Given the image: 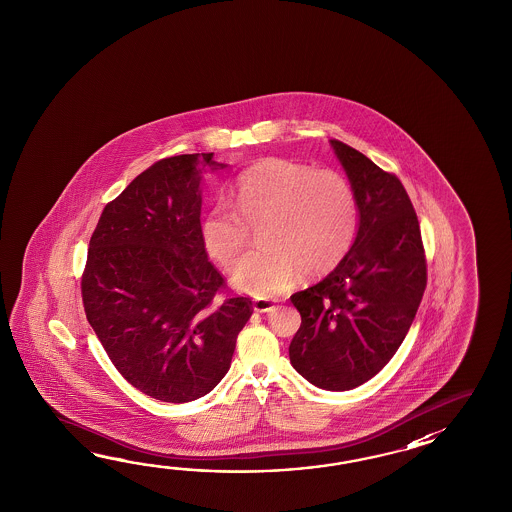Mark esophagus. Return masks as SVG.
Masks as SVG:
<instances>
[{"mask_svg": "<svg viewBox=\"0 0 512 512\" xmlns=\"http://www.w3.org/2000/svg\"><path fill=\"white\" fill-rule=\"evenodd\" d=\"M252 307H254L256 313H271V311L276 309V304L271 302V300H267V298H254L252 300Z\"/></svg>", "mask_w": 512, "mask_h": 512, "instance_id": "1", "label": "esophagus"}]
</instances>
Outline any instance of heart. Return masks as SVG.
I'll return each instance as SVG.
<instances>
[{
    "instance_id": "obj_1",
    "label": "heart",
    "mask_w": 512,
    "mask_h": 512,
    "mask_svg": "<svg viewBox=\"0 0 512 512\" xmlns=\"http://www.w3.org/2000/svg\"><path fill=\"white\" fill-rule=\"evenodd\" d=\"M234 208L214 205L201 219V241L212 260L234 272V285L258 298L291 289L304 271L322 276L346 258L359 229V201L348 179L335 170L282 157H267L243 170L232 188Z\"/></svg>"
}]
</instances>
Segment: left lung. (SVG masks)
Listing matches in <instances>:
<instances>
[{
    "label": "left lung",
    "mask_w": 512,
    "mask_h": 512,
    "mask_svg": "<svg viewBox=\"0 0 512 512\" xmlns=\"http://www.w3.org/2000/svg\"><path fill=\"white\" fill-rule=\"evenodd\" d=\"M359 201V230L322 282L294 293L300 311L289 359L304 379L344 392L370 381L403 344L426 289L419 219L399 177L331 141Z\"/></svg>",
    "instance_id": "obj_1"
}]
</instances>
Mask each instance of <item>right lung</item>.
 I'll list each match as a JSON object with an SVG mask.
<instances>
[{
	"label": "right lung",
	"mask_w": 512,
	"mask_h": 512,
	"mask_svg": "<svg viewBox=\"0 0 512 512\" xmlns=\"http://www.w3.org/2000/svg\"><path fill=\"white\" fill-rule=\"evenodd\" d=\"M212 157H166L137 175L104 207L82 272L87 322L109 360L163 403L214 390L252 315L201 241L199 183Z\"/></svg>",
	"instance_id": "add662e5"
}]
</instances>
